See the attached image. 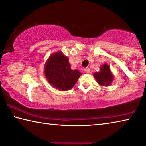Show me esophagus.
<instances>
[{
    "label": "esophagus",
    "instance_id": "34e87169",
    "mask_svg": "<svg viewBox=\"0 0 146 146\" xmlns=\"http://www.w3.org/2000/svg\"><path fill=\"white\" fill-rule=\"evenodd\" d=\"M84 71H85V72H86V73H89L90 72V68H85Z\"/></svg>",
    "mask_w": 146,
    "mask_h": 146
}]
</instances>
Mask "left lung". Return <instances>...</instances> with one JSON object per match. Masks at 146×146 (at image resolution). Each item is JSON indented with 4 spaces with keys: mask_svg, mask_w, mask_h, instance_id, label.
Masks as SVG:
<instances>
[{
    "mask_svg": "<svg viewBox=\"0 0 146 146\" xmlns=\"http://www.w3.org/2000/svg\"><path fill=\"white\" fill-rule=\"evenodd\" d=\"M94 78L98 84L102 86H109L114 80V75L108 64H104L100 68V71L93 73Z\"/></svg>",
    "mask_w": 146,
    "mask_h": 146,
    "instance_id": "left-lung-1",
    "label": "left lung"
}]
</instances>
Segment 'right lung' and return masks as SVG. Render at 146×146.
I'll return each mask as SVG.
<instances>
[{
  "label": "right lung",
  "instance_id": "obj_1",
  "mask_svg": "<svg viewBox=\"0 0 146 146\" xmlns=\"http://www.w3.org/2000/svg\"><path fill=\"white\" fill-rule=\"evenodd\" d=\"M44 75L53 87L67 91L73 88L82 74L71 68L68 57L60 51L49 56L44 66Z\"/></svg>",
  "mask_w": 146,
  "mask_h": 146
}]
</instances>
